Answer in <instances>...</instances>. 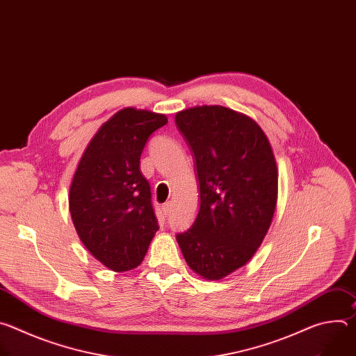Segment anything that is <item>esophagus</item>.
<instances>
[{
    "label": "esophagus",
    "mask_w": 356,
    "mask_h": 356,
    "mask_svg": "<svg viewBox=\"0 0 356 356\" xmlns=\"http://www.w3.org/2000/svg\"><path fill=\"white\" fill-rule=\"evenodd\" d=\"M162 210H163V214L168 217V216H170V211H172V202L170 201H168V202H165V204L162 206Z\"/></svg>",
    "instance_id": "34e87169"
}]
</instances>
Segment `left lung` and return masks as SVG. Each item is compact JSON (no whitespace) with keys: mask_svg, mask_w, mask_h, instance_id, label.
Segmentation results:
<instances>
[{"mask_svg":"<svg viewBox=\"0 0 356 356\" xmlns=\"http://www.w3.org/2000/svg\"><path fill=\"white\" fill-rule=\"evenodd\" d=\"M188 142L200 183V210L177 234L193 272L221 280L246 265L264 242L277 202V165L255 120L222 106H197L175 117Z\"/></svg>","mask_w":356,"mask_h":356,"instance_id":"left-lung-1","label":"left lung"}]
</instances>
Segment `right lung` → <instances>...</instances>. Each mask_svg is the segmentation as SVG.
<instances>
[{
    "mask_svg": "<svg viewBox=\"0 0 356 356\" xmlns=\"http://www.w3.org/2000/svg\"><path fill=\"white\" fill-rule=\"evenodd\" d=\"M165 114L127 107L98 128L73 175L69 210L83 245L114 272L139 266L159 229L140 172L147 138Z\"/></svg>",
    "mask_w": 356,
    "mask_h": 356,
    "instance_id": "add662e5",
    "label": "right lung"
}]
</instances>
